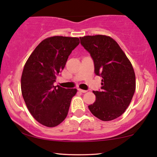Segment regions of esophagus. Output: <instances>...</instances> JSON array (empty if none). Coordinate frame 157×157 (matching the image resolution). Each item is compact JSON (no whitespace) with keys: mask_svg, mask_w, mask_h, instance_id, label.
<instances>
[{"mask_svg":"<svg viewBox=\"0 0 157 157\" xmlns=\"http://www.w3.org/2000/svg\"><path fill=\"white\" fill-rule=\"evenodd\" d=\"M78 91L81 92V93H86V92H87L86 90H83V89H78Z\"/></svg>","mask_w":157,"mask_h":157,"instance_id":"1","label":"esophagus"}]
</instances>
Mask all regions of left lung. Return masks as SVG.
Returning a JSON list of instances; mask_svg holds the SVG:
<instances>
[{
    "label": "left lung",
    "instance_id": "left-lung-1",
    "mask_svg": "<svg viewBox=\"0 0 157 157\" xmlns=\"http://www.w3.org/2000/svg\"><path fill=\"white\" fill-rule=\"evenodd\" d=\"M80 40L93 59L95 74L102 77L101 90L94 91L96 101L89 105V110L102 121L117 119L128 108L136 89L132 63L109 36H86L80 37Z\"/></svg>",
    "mask_w": 157,
    "mask_h": 157
}]
</instances>
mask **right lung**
<instances>
[{
	"label": "right lung",
	"instance_id": "right-lung-1",
	"mask_svg": "<svg viewBox=\"0 0 157 157\" xmlns=\"http://www.w3.org/2000/svg\"><path fill=\"white\" fill-rule=\"evenodd\" d=\"M78 38L52 36L42 40L25 63L21 76V92L36 121L54 127L67 117L76 89L54 86L56 76L65 67Z\"/></svg>",
	"mask_w": 157,
	"mask_h": 157
}]
</instances>
